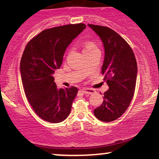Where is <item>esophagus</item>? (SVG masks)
<instances>
[{
    "label": "esophagus",
    "instance_id": "34e87169",
    "mask_svg": "<svg viewBox=\"0 0 159 159\" xmlns=\"http://www.w3.org/2000/svg\"><path fill=\"white\" fill-rule=\"evenodd\" d=\"M82 91H83L85 94H88V95L93 94L95 93L94 90H93V89H89V88H83L82 89Z\"/></svg>",
    "mask_w": 159,
    "mask_h": 159
}]
</instances>
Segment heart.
<instances>
[{"label":"heart","instance_id":"1","mask_svg":"<svg viewBox=\"0 0 159 159\" xmlns=\"http://www.w3.org/2000/svg\"><path fill=\"white\" fill-rule=\"evenodd\" d=\"M94 48H96V46L93 43H92V42H87V43H85L84 47V52L92 50V49Z\"/></svg>","mask_w":159,"mask_h":159}]
</instances>
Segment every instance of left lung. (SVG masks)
I'll list each match as a JSON object with an SVG mask.
<instances>
[{
    "mask_svg": "<svg viewBox=\"0 0 159 159\" xmlns=\"http://www.w3.org/2000/svg\"><path fill=\"white\" fill-rule=\"evenodd\" d=\"M88 26L103 43L102 74L109 87L104 93L102 104L93 113L101 121H114L126 111L134 96L138 73L135 57L127 42L112 29L90 24Z\"/></svg>",
    "mask_w": 159,
    "mask_h": 159,
    "instance_id": "left-lung-1",
    "label": "left lung"
}]
</instances>
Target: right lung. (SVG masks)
Wrapping results in <instances>:
<instances>
[{
  "mask_svg": "<svg viewBox=\"0 0 159 159\" xmlns=\"http://www.w3.org/2000/svg\"><path fill=\"white\" fill-rule=\"evenodd\" d=\"M84 24L46 29L27 43L20 63L24 90L36 114L49 123H61L71 112L78 93L75 87L58 89L53 74L61 67L66 49Z\"/></svg>",
  "mask_w": 159,
  "mask_h": 159,
  "instance_id": "add662e5",
  "label": "right lung"
}]
</instances>
